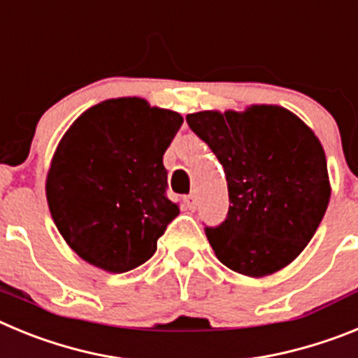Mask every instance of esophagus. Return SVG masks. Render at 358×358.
<instances>
[{"mask_svg": "<svg viewBox=\"0 0 358 358\" xmlns=\"http://www.w3.org/2000/svg\"><path fill=\"white\" fill-rule=\"evenodd\" d=\"M185 204L189 208V210H195V206H197V195L195 194L185 195Z\"/></svg>", "mask_w": 358, "mask_h": 358, "instance_id": "1", "label": "esophagus"}]
</instances>
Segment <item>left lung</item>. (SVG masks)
<instances>
[{
	"label": "left lung",
	"instance_id": "1",
	"mask_svg": "<svg viewBox=\"0 0 358 358\" xmlns=\"http://www.w3.org/2000/svg\"><path fill=\"white\" fill-rule=\"evenodd\" d=\"M186 122L226 173V220L204 227L218 260L252 278L296 260L330 202L327 157L312 129L278 106L201 110Z\"/></svg>",
	"mask_w": 358,
	"mask_h": 358
}]
</instances>
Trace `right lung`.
<instances>
[{
	"label": "right lung",
	"mask_w": 358,
	"mask_h": 358,
	"mask_svg": "<svg viewBox=\"0 0 358 358\" xmlns=\"http://www.w3.org/2000/svg\"><path fill=\"white\" fill-rule=\"evenodd\" d=\"M182 125L176 110L143 98H113L75 120L46 177L50 213L62 238L107 273L140 267L179 215L166 197L163 154Z\"/></svg>",
	"instance_id": "right-lung-1"
}]
</instances>
